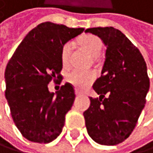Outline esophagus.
Returning <instances> with one entry per match:
<instances>
[{
  "instance_id": "esophagus-1",
  "label": "esophagus",
  "mask_w": 153,
  "mask_h": 153,
  "mask_svg": "<svg viewBox=\"0 0 153 153\" xmlns=\"http://www.w3.org/2000/svg\"><path fill=\"white\" fill-rule=\"evenodd\" d=\"M75 94H76V96H77V97H79V96H81V93L78 91V90H76L75 91Z\"/></svg>"
}]
</instances>
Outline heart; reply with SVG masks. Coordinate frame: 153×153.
Segmentation results:
<instances>
[{"instance_id":"1","label":"heart","mask_w":153,"mask_h":153,"mask_svg":"<svg viewBox=\"0 0 153 153\" xmlns=\"http://www.w3.org/2000/svg\"><path fill=\"white\" fill-rule=\"evenodd\" d=\"M79 44L82 48H84L87 53L92 56H98L102 50V43L100 39L95 36L88 35L80 38ZM72 43L68 41L62 46L61 49V62L64 67H67L69 64L70 53H71ZM95 73L89 70H80L73 69L67 74L68 83L72 85L79 90H84L95 80Z\"/></svg>"}]
</instances>
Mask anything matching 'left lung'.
<instances>
[{
    "instance_id": "1",
    "label": "left lung",
    "mask_w": 153,
    "mask_h": 153,
    "mask_svg": "<svg viewBox=\"0 0 153 153\" xmlns=\"http://www.w3.org/2000/svg\"><path fill=\"white\" fill-rule=\"evenodd\" d=\"M106 46L102 75L93 85L100 98H90L84 112L87 133L100 145L120 144L134 131L149 89L147 65L139 50L114 27L85 31ZM108 97L105 98V94Z\"/></svg>"
}]
</instances>
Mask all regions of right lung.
Returning <instances> with one entry per match:
<instances>
[{
	"label": "right lung",
	"mask_w": 153,
	"mask_h": 153,
	"mask_svg": "<svg viewBox=\"0 0 153 153\" xmlns=\"http://www.w3.org/2000/svg\"><path fill=\"white\" fill-rule=\"evenodd\" d=\"M84 30L50 21L38 24L7 63L5 98L13 120L26 139L45 144L61 134L75 100L74 88L66 83L54 94L48 85L62 80V46Z\"/></svg>",
	"instance_id": "add662e5"
}]
</instances>
